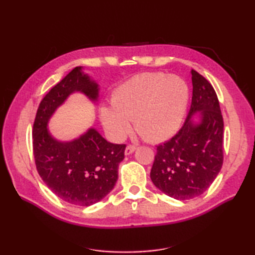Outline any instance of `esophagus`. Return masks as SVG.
Here are the masks:
<instances>
[{
	"label": "esophagus",
	"mask_w": 255,
	"mask_h": 255,
	"mask_svg": "<svg viewBox=\"0 0 255 255\" xmlns=\"http://www.w3.org/2000/svg\"><path fill=\"white\" fill-rule=\"evenodd\" d=\"M136 149H137V148L134 147V145L129 144V145H127L126 149H125V154H126V155L131 154L132 152H134V151H136Z\"/></svg>",
	"instance_id": "obj_1"
}]
</instances>
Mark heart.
Segmentation results:
<instances>
[{
  "instance_id": "1",
  "label": "heart",
  "mask_w": 255,
  "mask_h": 255,
  "mask_svg": "<svg viewBox=\"0 0 255 255\" xmlns=\"http://www.w3.org/2000/svg\"><path fill=\"white\" fill-rule=\"evenodd\" d=\"M189 91L178 75L147 72L134 75L114 90L112 106L103 105L101 121L111 136L122 140L136 130L151 142L164 141L177 132L185 117Z\"/></svg>"
}]
</instances>
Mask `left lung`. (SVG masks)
<instances>
[{"mask_svg":"<svg viewBox=\"0 0 255 255\" xmlns=\"http://www.w3.org/2000/svg\"><path fill=\"white\" fill-rule=\"evenodd\" d=\"M191 73L193 96L186 121L174 137L156 147L150 172L154 185L178 200L207 191L224 161V119L217 95L203 75L195 70Z\"/></svg>","mask_w":255,"mask_h":255,"instance_id":"1","label":"left lung"}]
</instances>
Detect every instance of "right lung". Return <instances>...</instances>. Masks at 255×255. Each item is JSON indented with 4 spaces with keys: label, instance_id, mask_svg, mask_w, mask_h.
I'll list each match as a JSON object with an SVG mask.
<instances>
[{
    "label": "right lung",
    "instance_id": "add662e5",
    "mask_svg": "<svg viewBox=\"0 0 255 255\" xmlns=\"http://www.w3.org/2000/svg\"><path fill=\"white\" fill-rule=\"evenodd\" d=\"M73 93L85 95L94 104L99 101L100 85L83 67L74 68L40 102L32 149L37 171L53 194L69 204L91 206L115 186L126 145L108 142L93 127L70 141L53 137L48 128L50 118Z\"/></svg>",
    "mask_w": 255,
    "mask_h": 255
}]
</instances>
